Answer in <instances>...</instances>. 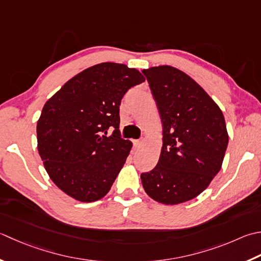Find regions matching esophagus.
I'll return each instance as SVG.
<instances>
[{
  "label": "esophagus",
  "instance_id": "obj_1",
  "mask_svg": "<svg viewBox=\"0 0 261 261\" xmlns=\"http://www.w3.org/2000/svg\"><path fill=\"white\" fill-rule=\"evenodd\" d=\"M144 139H139V140H135L134 141V145L136 148H140L142 145H144Z\"/></svg>",
  "mask_w": 261,
  "mask_h": 261
}]
</instances>
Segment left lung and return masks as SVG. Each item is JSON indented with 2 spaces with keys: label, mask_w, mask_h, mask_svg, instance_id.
<instances>
[{
  "label": "left lung",
  "mask_w": 261,
  "mask_h": 261,
  "mask_svg": "<svg viewBox=\"0 0 261 261\" xmlns=\"http://www.w3.org/2000/svg\"><path fill=\"white\" fill-rule=\"evenodd\" d=\"M163 122L157 165L141 173L148 196L177 205L205 190L222 167L228 135L222 111L195 80L173 66L142 70Z\"/></svg>",
  "instance_id": "8db88e82"
}]
</instances>
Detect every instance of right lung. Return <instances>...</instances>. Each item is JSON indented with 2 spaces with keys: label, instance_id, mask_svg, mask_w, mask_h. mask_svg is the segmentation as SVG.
<instances>
[{
  "label": "right lung",
  "instance_id": "1",
  "mask_svg": "<svg viewBox=\"0 0 261 261\" xmlns=\"http://www.w3.org/2000/svg\"><path fill=\"white\" fill-rule=\"evenodd\" d=\"M144 81L125 64L100 63L46 101L37 122L38 152L50 180L66 195L91 202L110 191L132 147L119 130L121 100Z\"/></svg>",
  "mask_w": 261,
  "mask_h": 261
}]
</instances>
